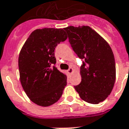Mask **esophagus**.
Segmentation results:
<instances>
[{"label":"esophagus","mask_w":129,"mask_h":129,"mask_svg":"<svg viewBox=\"0 0 129 129\" xmlns=\"http://www.w3.org/2000/svg\"><path fill=\"white\" fill-rule=\"evenodd\" d=\"M68 74H72V72H73V69H72V68H70L68 70Z\"/></svg>","instance_id":"34e87169"}]
</instances>
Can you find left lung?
Returning a JSON list of instances; mask_svg holds the SVG:
<instances>
[{"mask_svg": "<svg viewBox=\"0 0 129 129\" xmlns=\"http://www.w3.org/2000/svg\"><path fill=\"white\" fill-rule=\"evenodd\" d=\"M72 49L83 60L81 82L74 86L81 99L99 104L113 89L115 81V63L113 51L103 38L88 26L63 28Z\"/></svg>", "mask_w": 129, "mask_h": 129, "instance_id": "1", "label": "left lung"}]
</instances>
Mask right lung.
<instances>
[{"label": "right lung", "instance_id": "right-lung-1", "mask_svg": "<svg viewBox=\"0 0 129 129\" xmlns=\"http://www.w3.org/2000/svg\"><path fill=\"white\" fill-rule=\"evenodd\" d=\"M68 38L63 28L36 29L29 35L18 58L20 79L27 96L34 103L48 107L61 98L67 77L55 66V50Z\"/></svg>", "mask_w": 129, "mask_h": 129}]
</instances>
